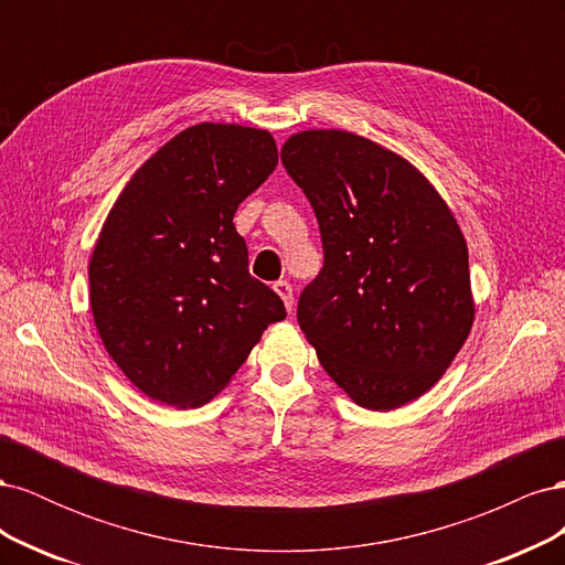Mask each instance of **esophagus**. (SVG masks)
<instances>
[{"label":"esophagus","mask_w":565,"mask_h":565,"mask_svg":"<svg viewBox=\"0 0 565 565\" xmlns=\"http://www.w3.org/2000/svg\"><path fill=\"white\" fill-rule=\"evenodd\" d=\"M273 289H276L278 297L285 301V309H287V311H292V306H295L292 285H289L287 280H278V282H273Z\"/></svg>","instance_id":"obj_1"}]
</instances>
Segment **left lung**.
<instances>
[{
  "label": "left lung",
  "instance_id": "left-lung-1",
  "mask_svg": "<svg viewBox=\"0 0 565 565\" xmlns=\"http://www.w3.org/2000/svg\"><path fill=\"white\" fill-rule=\"evenodd\" d=\"M280 158L320 228L324 262L297 306L320 365L361 407L419 398L473 324L469 249L448 204L407 160L351 131L295 134Z\"/></svg>",
  "mask_w": 565,
  "mask_h": 565
}]
</instances>
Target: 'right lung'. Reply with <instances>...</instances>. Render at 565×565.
<instances>
[{
  "instance_id": "obj_1",
  "label": "right lung",
  "mask_w": 565,
  "mask_h": 565,
  "mask_svg": "<svg viewBox=\"0 0 565 565\" xmlns=\"http://www.w3.org/2000/svg\"><path fill=\"white\" fill-rule=\"evenodd\" d=\"M278 164L266 129L202 122L141 164L89 262L96 330L148 398L198 407L224 388L285 303L249 276L233 216Z\"/></svg>"
}]
</instances>
